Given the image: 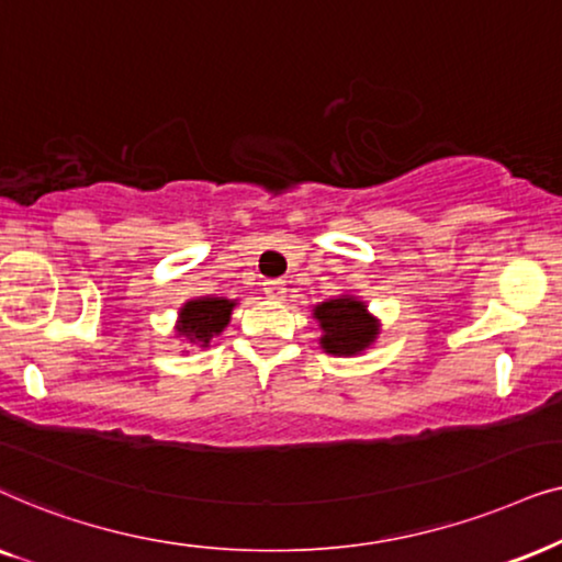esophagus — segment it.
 I'll return each instance as SVG.
<instances>
[{
  "mask_svg": "<svg viewBox=\"0 0 562 562\" xmlns=\"http://www.w3.org/2000/svg\"><path fill=\"white\" fill-rule=\"evenodd\" d=\"M285 282L282 280H265V295L272 297V301H282L285 297Z\"/></svg>",
  "mask_w": 562,
  "mask_h": 562,
  "instance_id": "34e87169",
  "label": "esophagus"
}]
</instances>
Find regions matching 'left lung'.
I'll return each instance as SVG.
<instances>
[{
  "mask_svg": "<svg viewBox=\"0 0 562 562\" xmlns=\"http://www.w3.org/2000/svg\"><path fill=\"white\" fill-rule=\"evenodd\" d=\"M313 316L324 328L321 347L331 355H357L378 334L375 318H370L364 305L355 297H336V301L321 303Z\"/></svg>",
  "mask_w": 562,
  "mask_h": 562,
  "instance_id": "left-lung-1",
  "label": "left lung"
}]
</instances>
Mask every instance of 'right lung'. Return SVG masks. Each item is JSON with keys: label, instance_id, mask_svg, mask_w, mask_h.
Wrapping results in <instances>:
<instances>
[{"label": "right lung", "instance_id": "obj_1", "mask_svg": "<svg viewBox=\"0 0 562 562\" xmlns=\"http://www.w3.org/2000/svg\"><path fill=\"white\" fill-rule=\"evenodd\" d=\"M231 301H218V297H205V301H192L182 308V321H179V334L190 341H198L207 347L215 334L226 328L231 318Z\"/></svg>", "mask_w": 562, "mask_h": 562}]
</instances>
